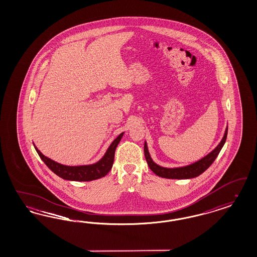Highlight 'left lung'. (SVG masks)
Here are the masks:
<instances>
[{
    "label": "left lung",
    "mask_w": 257,
    "mask_h": 257,
    "mask_svg": "<svg viewBox=\"0 0 257 257\" xmlns=\"http://www.w3.org/2000/svg\"><path fill=\"white\" fill-rule=\"evenodd\" d=\"M227 137V126L224 131V135L220 141V144L215 147L211 152H209L206 156L202 157L201 159L196 161L193 164L183 166V167H176V168H165L158 164H156L149 154L147 142H145V156L147 160V165L150 170L160 177L168 178V179H191L195 178L196 176L200 175L208 168L212 165V163L219 155L221 148L223 147Z\"/></svg>",
    "instance_id": "left-lung-1"
}]
</instances>
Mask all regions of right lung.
I'll return each mask as SVG.
<instances>
[{
  "instance_id": "obj_1",
  "label": "right lung",
  "mask_w": 257,
  "mask_h": 257,
  "mask_svg": "<svg viewBox=\"0 0 257 257\" xmlns=\"http://www.w3.org/2000/svg\"><path fill=\"white\" fill-rule=\"evenodd\" d=\"M123 134L124 132L118 135V137L112 141V143L110 144V147H108L107 151L101 159L96 163L90 165L65 166L44 156L35 145L34 147L37 150V154L45 163V165L62 179L70 181H92L104 177L110 171L114 160L115 148L121 141Z\"/></svg>"
}]
</instances>
